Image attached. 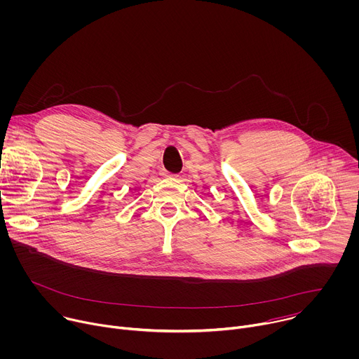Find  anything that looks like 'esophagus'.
<instances>
[{"label": "esophagus", "instance_id": "obj_1", "mask_svg": "<svg viewBox=\"0 0 359 359\" xmlns=\"http://www.w3.org/2000/svg\"><path fill=\"white\" fill-rule=\"evenodd\" d=\"M162 175H163L165 177H179V175L170 173V172H168V170H163V172H162Z\"/></svg>", "mask_w": 359, "mask_h": 359}]
</instances>
